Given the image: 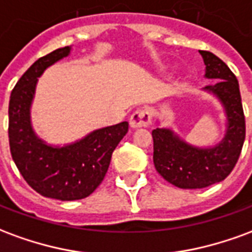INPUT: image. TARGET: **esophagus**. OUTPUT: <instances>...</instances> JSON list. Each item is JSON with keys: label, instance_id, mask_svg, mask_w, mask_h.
I'll use <instances>...</instances> for the list:
<instances>
[{"label": "esophagus", "instance_id": "1", "mask_svg": "<svg viewBox=\"0 0 252 252\" xmlns=\"http://www.w3.org/2000/svg\"><path fill=\"white\" fill-rule=\"evenodd\" d=\"M150 123H151V112L147 109L136 110L129 119V126H131L132 129L147 126H150Z\"/></svg>", "mask_w": 252, "mask_h": 252}]
</instances>
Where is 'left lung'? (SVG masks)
Wrapping results in <instances>:
<instances>
[{"mask_svg": "<svg viewBox=\"0 0 252 252\" xmlns=\"http://www.w3.org/2000/svg\"><path fill=\"white\" fill-rule=\"evenodd\" d=\"M206 79L213 82L202 89L221 105L225 117L224 136L215 146L201 147L186 142L171 126L157 121L153 131L154 164L159 174L181 189H202L225 180L238 162L246 137L239 83L220 58L200 51Z\"/></svg>", "mask_w": 252, "mask_h": 252, "instance_id": "obj_1", "label": "left lung"}]
</instances>
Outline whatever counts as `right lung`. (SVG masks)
Listing matches in <instances>:
<instances>
[{"label": "right lung", "instance_id": "add662e5", "mask_svg": "<svg viewBox=\"0 0 252 252\" xmlns=\"http://www.w3.org/2000/svg\"><path fill=\"white\" fill-rule=\"evenodd\" d=\"M71 54V46L37 59L16 83L9 101V146L17 169L39 194L75 201L93 193L104 180L112 153L128 132V123L89 132L67 144H51L32 126L31 109L43 72Z\"/></svg>", "mask_w": 252, "mask_h": 252}]
</instances>
